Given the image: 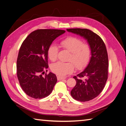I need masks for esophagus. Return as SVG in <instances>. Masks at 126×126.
Here are the masks:
<instances>
[{"mask_svg": "<svg viewBox=\"0 0 126 126\" xmlns=\"http://www.w3.org/2000/svg\"><path fill=\"white\" fill-rule=\"evenodd\" d=\"M64 79H66V77H62V76H57V79H58V80H63Z\"/></svg>", "mask_w": 126, "mask_h": 126, "instance_id": "34e87169", "label": "esophagus"}]
</instances>
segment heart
Instances as JSON below:
<instances>
[{
  "label": "heart",
  "mask_w": 126,
  "mask_h": 126,
  "mask_svg": "<svg viewBox=\"0 0 126 126\" xmlns=\"http://www.w3.org/2000/svg\"><path fill=\"white\" fill-rule=\"evenodd\" d=\"M63 49L70 52L68 63L58 62L52 64L51 70L60 76L69 75L74 71L75 65L77 69H81L88 63L91 56V48L89 44L83 43L81 39L73 36L68 37L60 41ZM59 49L57 45L52 44L49 46L47 54L52 62L57 58Z\"/></svg>",
  "instance_id": "heart-1"
}]
</instances>
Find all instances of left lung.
<instances>
[{
	"instance_id": "8db88e82",
	"label": "left lung",
	"mask_w": 126,
	"mask_h": 126,
	"mask_svg": "<svg viewBox=\"0 0 126 126\" xmlns=\"http://www.w3.org/2000/svg\"><path fill=\"white\" fill-rule=\"evenodd\" d=\"M87 40L91 48V58L83 71L73 77L76 84L70 92L75 99L88 101L97 97L108 79V58L104 42L96 33L87 29H67Z\"/></svg>"
}]
</instances>
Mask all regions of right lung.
<instances>
[{
	"label": "right lung",
	"mask_w": 126,
	"mask_h": 126,
	"mask_svg": "<svg viewBox=\"0 0 126 126\" xmlns=\"http://www.w3.org/2000/svg\"><path fill=\"white\" fill-rule=\"evenodd\" d=\"M66 32L59 29H38L30 33L21 44L17 60L20 85L29 97L41 99L49 96L57 81L55 74L43 75L48 68L47 50L56 38Z\"/></svg>",
	"instance_id": "add662e5"
}]
</instances>
